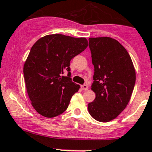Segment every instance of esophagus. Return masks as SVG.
<instances>
[{"label": "esophagus", "mask_w": 152, "mask_h": 152, "mask_svg": "<svg viewBox=\"0 0 152 152\" xmlns=\"http://www.w3.org/2000/svg\"><path fill=\"white\" fill-rule=\"evenodd\" d=\"M81 88H82V90L84 91H87L88 89V85H81Z\"/></svg>", "instance_id": "esophagus-1"}]
</instances>
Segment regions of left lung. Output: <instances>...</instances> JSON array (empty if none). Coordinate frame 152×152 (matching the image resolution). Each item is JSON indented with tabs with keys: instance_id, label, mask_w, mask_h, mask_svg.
I'll return each instance as SVG.
<instances>
[{
	"instance_id": "8db88e82",
	"label": "left lung",
	"mask_w": 152,
	"mask_h": 152,
	"mask_svg": "<svg viewBox=\"0 0 152 152\" xmlns=\"http://www.w3.org/2000/svg\"><path fill=\"white\" fill-rule=\"evenodd\" d=\"M89 48L94 67L91 90L95 99L88 105L100 122L115 119L126 107L135 84V70L130 55L111 37H90Z\"/></svg>"
}]
</instances>
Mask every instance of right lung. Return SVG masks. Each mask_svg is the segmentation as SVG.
Instances as JSON below:
<instances>
[{"label":"right lung","mask_w":152,"mask_h":152,"mask_svg":"<svg viewBox=\"0 0 152 152\" xmlns=\"http://www.w3.org/2000/svg\"><path fill=\"white\" fill-rule=\"evenodd\" d=\"M87 47L85 37L58 34L41 37L32 46L24 76L32 106L40 115L53 118L66 111L80 88L71 80L70 61ZM65 71L68 75L62 76Z\"/></svg>","instance_id":"add662e5"}]
</instances>
